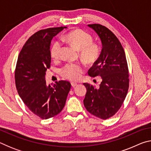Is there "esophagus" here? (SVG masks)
<instances>
[{"label": "esophagus", "mask_w": 151, "mask_h": 151, "mask_svg": "<svg viewBox=\"0 0 151 151\" xmlns=\"http://www.w3.org/2000/svg\"><path fill=\"white\" fill-rule=\"evenodd\" d=\"M76 85H77V84L75 83H71V86H73V87H75V86H76Z\"/></svg>", "instance_id": "34e87169"}]
</instances>
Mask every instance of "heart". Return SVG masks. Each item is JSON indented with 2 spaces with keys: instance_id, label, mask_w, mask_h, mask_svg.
<instances>
[{
  "instance_id": "b5f03b06",
  "label": "heart",
  "mask_w": 151,
  "mask_h": 151,
  "mask_svg": "<svg viewBox=\"0 0 151 151\" xmlns=\"http://www.w3.org/2000/svg\"><path fill=\"white\" fill-rule=\"evenodd\" d=\"M63 42H68L80 50L81 58L84 62L92 65L99 59L101 55V47L97 43L93 42V37L82 29H76L63 36ZM63 44L60 40L52 43L50 49V56L53 60L60 57ZM85 71V66L81 63H67L60 69V75L67 80L75 81L81 78Z\"/></svg>"
}]
</instances>
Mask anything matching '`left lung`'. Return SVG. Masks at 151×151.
Segmentation results:
<instances>
[{"mask_svg": "<svg viewBox=\"0 0 151 151\" xmlns=\"http://www.w3.org/2000/svg\"><path fill=\"white\" fill-rule=\"evenodd\" d=\"M101 38L103 48L99 59L88 70L92 77L101 76L99 88L84 83L86 93L83 103L86 109L101 119L114 116L121 108L129 87V73L123 47L115 35L99 24H88Z\"/></svg>", "mask_w": 151, "mask_h": 151, "instance_id": "1", "label": "left lung"}]
</instances>
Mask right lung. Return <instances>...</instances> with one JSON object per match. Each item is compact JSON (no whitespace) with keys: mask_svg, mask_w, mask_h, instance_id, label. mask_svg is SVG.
I'll return each mask as SVG.
<instances>
[{"mask_svg":"<svg viewBox=\"0 0 151 151\" xmlns=\"http://www.w3.org/2000/svg\"><path fill=\"white\" fill-rule=\"evenodd\" d=\"M64 28H48L33 34L20 50L15 68L18 93L30 111L42 119L62 111L71 87L68 81L48 85L45 79L50 67V41Z\"/></svg>","mask_w":151,"mask_h":151,"instance_id":"1","label":"right lung"}]
</instances>
